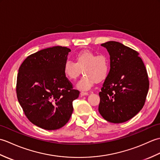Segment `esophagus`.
<instances>
[{
	"label": "esophagus",
	"instance_id": "1",
	"mask_svg": "<svg viewBox=\"0 0 160 160\" xmlns=\"http://www.w3.org/2000/svg\"><path fill=\"white\" fill-rule=\"evenodd\" d=\"M80 95L82 96H88L89 93H88L87 92H84V91H82V92H80Z\"/></svg>",
	"mask_w": 160,
	"mask_h": 160
}]
</instances>
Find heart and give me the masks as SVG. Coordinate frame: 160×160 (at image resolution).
I'll return each instance as SVG.
<instances>
[{
	"label": "heart",
	"mask_w": 160,
	"mask_h": 160,
	"mask_svg": "<svg viewBox=\"0 0 160 160\" xmlns=\"http://www.w3.org/2000/svg\"><path fill=\"white\" fill-rule=\"evenodd\" d=\"M64 76L74 81L81 72L84 76L76 84L80 90H88L97 82L104 80L110 70V62L104 54H97L90 50H83L75 56V63L70 60L64 62L62 67Z\"/></svg>",
	"instance_id": "obj_1"
}]
</instances>
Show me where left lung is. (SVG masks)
Instances as JSON below:
<instances>
[{"instance_id":"8db88e82","label":"left lung","mask_w":160,"mask_h":160,"mask_svg":"<svg viewBox=\"0 0 160 160\" xmlns=\"http://www.w3.org/2000/svg\"><path fill=\"white\" fill-rule=\"evenodd\" d=\"M110 56V71L99 93L98 111L112 123H122L136 115L144 105L149 81L139 53L115 41L102 44Z\"/></svg>"}]
</instances>
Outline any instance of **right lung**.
Here are the masks:
<instances>
[{"label":"right lung","mask_w":160,"mask_h":160,"mask_svg":"<svg viewBox=\"0 0 160 160\" xmlns=\"http://www.w3.org/2000/svg\"><path fill=\"white\" fill-rule=\"evenodd\" d=\"M71 49L56 46L29 56L18 69L16 94L26 117L45 130L65 125L79 91L64 76L63 64Z\"/></svg>","instance_id":"add662e5"}]
</instances>
